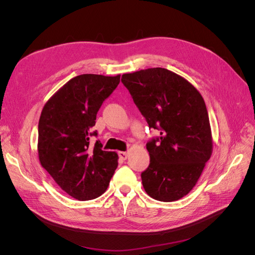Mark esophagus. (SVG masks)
<instances>
[{
    "label": "esophagus",
    "mask_w": 255,
    "mask_h": 255,
    "mask_svg": "<svg viewBox=\"0 0 255 255\" xmlns=\"http://www.w3.org/2000/svg\"><path fill=\"white\" fill-rule=\"evenodd\" d=\"M118 155H119V157H120L121 159L126 160V159L128 157V152H119Z\"/></svg>",
    "instance_id": "1"
}]
</instances>
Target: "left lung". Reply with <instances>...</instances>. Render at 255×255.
Segmentation results:
<instances>
[{
  "instance_id": "left-lung-1",
  "label": "left lung",
  "mask_w": 255,
  "mask_h": 255,
  "mask_svg": "<svg viewBox=\"0 0 255 255\" xmlns=\"http://www.w3.org/2000/svg\"><path fill=\"white\" fill-rule=\"evenodd\" d=\"M121 82L149 128L159 130L146 142L150 165L141 173L143 188L158 201H176L195 187L212 155L204 100L188 81L165 68L126 73Z\"/></svg>"
}]
</instances>
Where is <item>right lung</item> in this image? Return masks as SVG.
<instances>
[{
    "label": "right lung",
    "mask_w": 255,
    "mask_h": 255,
    "mask_svg": "<svg viewBox=\"0 0 255 255\" xmlns=\"http://www.w3.org/2000/svg\"><path fill=\"white\" fill-rule=\"evenodd\" d=\"M120 75L81 74L45 103L38 125V156L58 186L80 201L104 194L118 166V154L103 151L89 138L104 100L117 88Z\"/></svg>",
    "instance_id": "obj_1"
}]
</instances>
